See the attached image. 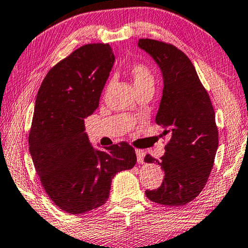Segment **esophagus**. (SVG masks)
Masks as SVG:
<instances>
[{
	"instance_id": "esophagus-1",
	"label": "esophagus",
	"mask_w": 248,
	"mask_h": 248,
	"mask_svg": "<svg viewBox=\"0 0 248 248\" xmlns=\"http://www.w3.org/2000/svg\"><path fill=\"white\" fill-rule=\"evenodd\" d=\"M136 155H137V160L139 164H144V158H145V152L141 151V149H136Z\"/></svg>"
}]
</instances>
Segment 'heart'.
Instances as JSON below:
<instances>
[{
  "label": "heart",
  "mask_w": 248,
  "mask_h": 248,
  "mask_svg": "<svg viewBox=\"0 0 248 248\" xmlns=\"http://www.w3.org/2000/svg\"><path fill=\"white\" fill-rule=\"evenodd\" d=\"M130 75L136 90L153 88L155 85V76L152 68L144 62H135L130 67Z\"/></svg>",
  "instance_id": "heart-1"
}]
</instances>
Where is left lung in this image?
Returning a JSON list of instances; mask_svg holds the SVG:
<instances>
[{
	"mask_svg": "<svg viewBox=\"0 0 248 248\" xmlns=\"http://www.w3.org/2000/svg\"><path fill=\"white\" fill-rule=\"evenodd\" d=\"M138 46L154 58L163 74L164 89L156 124L170 135L160 160L146 155V163H157L164 174L158 189L146 197L164 205H184L207 183L218 148V128L209 94L189 57L170 44L139 39Z\"/></svg>",
	"mask_w": 248,
	"mask_h": 248,
	"instance_id": "obj_1",
	"label": "left lung"
}]
</instances>
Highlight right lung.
Wrapping results in <instances>:
<instances>
[{
	"instance_id": "1",
	"label": "right lung",
	"mask_w": 248,
	"mask_h": 248,
	"mask_svg": "<svg viewBox=\"0 0 248 248\" xmlns=\"http://www.w3.org/2000/svg\"><path fill=\"white\" fill-rule=\"evenodd\" d=\"M113 62L108 44L84 45L56 64L38 91L29 151L44 190L69 215L106 203L112 177L137 162L128 142L96 151L85 132Z\"/></svg>"
}]
</instances>
